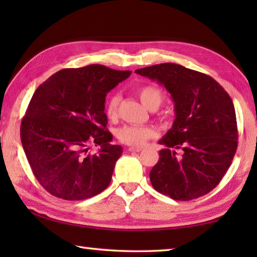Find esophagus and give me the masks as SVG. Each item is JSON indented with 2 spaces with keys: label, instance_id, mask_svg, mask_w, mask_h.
I'll return each instance as SVG.
<instances>
[{
  "label": "esophagus",
  "instance_id": "obj_1",
  "mask_svg": "<svg viewBox=\"0 0 257 257\" xmlns=\"http://www.w3.org/2000/svg\"><path fill=\"white\" fill-rule=\"evenodd\" d=\"M128 151L129 152H141L142 149H141V147H129Z\"/></svg>",
  "mask_w": 257,
  "mask_h": 257
}]
</instances>
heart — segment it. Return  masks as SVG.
<instances>
[{
  "label": "heart",
  "instance_id": "obj_1",
  "mask_svg": "<svg viewBox=\"0 0 257 257\" xmlns=\"http://www.w3.org/2000/svg\"><path fill=\"white\" fill-rule=\"evenodd\" d=\"M138 97L143 103V105L153 110L158 108L161 103H162L164 95L161 90L160 87L155 85H146L143 86L138 89ZM121 101V95L119 93H113L108 97L105 112L106 115L110 119H114L118 115L119 104ZM155 135L154 130L151 127H144V125H134V124H125L116 130V138L122 144L129 146H143Z\"/></svg>",
  "mask_w": 257,
  "mask_h": 257
}]
</instances>
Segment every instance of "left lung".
<instances>
[{
  "mask_svg": "<svg viewBox=\"0 0 257 257\" xmlns=\"http://www.w3.org/2000/svg\"><path fill=\"white\" fill-rule=\"evenodd\" d=\"M163 85L175 103L172 128L160 139L167 146L150 172L152 186L176 201L204 196L219 185L238 145L231 97L205 73L176 63L137 69Z\"/></svg>",
  "mask_w": 257,
  "mask_h": 257,
  "instance_id": "left-lung-1",
  "label": "left lung"
}]
</instances>
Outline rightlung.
<instances>
[{
    "mask_svg": "<svg viewBox=\"0 0 257 257\" xmlns=\"http://www.w3.org/2000/svg\"><path fill=\"white\" fill-rule=\"evenodd\" d=\"M130 73L102 64L62 69L35 90L20 137L34 176L51 195L81 201L110 185L123 150L110 144L105 97ZM90 144L101 146L97 154L86 153Z\"/></svg>",
    "mask_w": 257,
    "mask_h": 257,
    "instance_id": "right-lung-1",
    "label": "right lung"
}]
</instances>
